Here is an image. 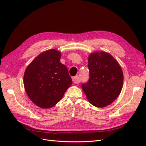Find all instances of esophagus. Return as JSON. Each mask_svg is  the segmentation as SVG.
I'll return each instance as SVG.
<instances>
[{
    "label": "esophagus",
    "mask_w": 146,
    "mask_h": 146,
    "mask_svg": "<svg viewBox=\"0 0 146 146\" xmlns=\"http://www.w3.org/2000/svg\"><path fill=\"white\" fill-rule=\"evenodd\" d=\"M72 82L76 83V84H78L79 83H80V78L78 76H75L72 77Z\"/></svg>",
    "instance_id": "esophagus-1"
}]
</instances>
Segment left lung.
<instances>
[{
	"label": "left lung",
	"mask_w": 146,
	"mask_h": 146,
	"mask_svg": "<svg viewBox=\"0 0 146 146\" xmlns=\"http://www.w3.org/2000/svg\"><path fill=\"white\" fill-rule=\"evenodd\" d=\"M89 80L82 85L90 102L97 107L111 104L121 93L122 70L117 61L108 53L94 52L88 58Z\"/></svg>",
	"instance_id": "left-lung-1"
}]
</instances>
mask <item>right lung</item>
Returning a JSON list of instances; mask_svg holds the SVG:
<instances>
[{
    "instance_id": "add662e5",
    "label": "right lung",
    "mask_w": 146,
    "mask_h": 146,
    "mask_svg": "<svg viewBox=\"0 0 146 146\" xmlns=\"http://www.w3.org/2000/svg\"><path fill=\"white\" fill-rule=\"evenodd\" d=\"M60 58L59 51L47 50L35 58L25 70V91L30 100L39 107H54L71 85V77L67 67L60 61Z\"/></svg>"
}]
</instances>
